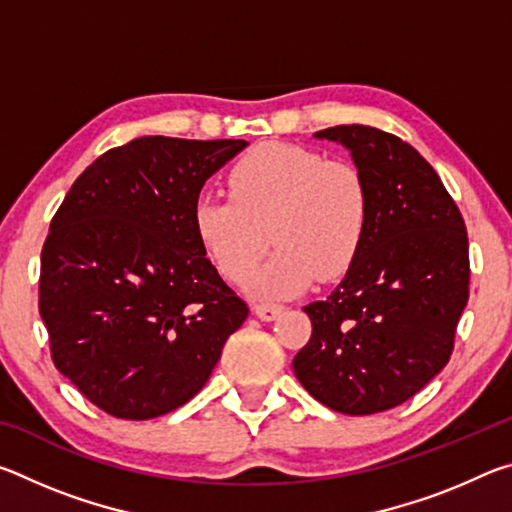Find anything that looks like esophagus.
Wrapping results in <instances>:
<instances>
[{"label":"esophagus","instance_id":"34e87169","mask_svg":"<svg viewBox=\"0 0 512 512\" xmlns=\"http://www.w3.org/2000/svg\"><path fill=\"white\" fill-rule=\"evenodd\" d=\"M282 305H277V302H257V305L253 307L255 316L262 318V320H275L277 316L282 314Z\"/></svg>","mask_w":512,"mask_h":512}]
</instances>
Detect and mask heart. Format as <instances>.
Segmentation results:
<instances>
[{
    "label": "heart",
    "instance_id": "heart-1",
    "mask_svg": "<svg viewBox=\"0 0 512 512\" xmlns=\"http://www.w3.org/2000/svg\"><path fill=\"white\" fill-rule=\"evenodd\" d=\"M230 198H201L194 230L207 257L230 282L244 284L277 246L253 287L264 298L305 291L348 273L366 239L372 198L352 162L291 144H262L225 178Z\"/></svg>",
    "mask_w": 512,
    "mask_h": 512
}]
</instances>
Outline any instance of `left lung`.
I'll return each mask as SVG.
<instances>
[{"mask_svg":"<svg viewBox=\"0 0 512 512\" xmlns=\"http://www.w3.org/2000/svg\"><path fill=\"white\" fill-rule=\"evenodd\" d=\"M366 176V239L343 282L305 307L311 336L293 359L307 393L332 411L400 406L447 366L470 296L465 221L431 164L372 126H334Z\"/></svg>","mask_w":512,"mask_h":512,"instance_id":"left-lung-1","label":"left lung"}]
</instances>
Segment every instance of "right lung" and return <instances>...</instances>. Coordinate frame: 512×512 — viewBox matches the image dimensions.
<instances>
[{"mask_svg":"<svg viewBox=\"0 0 512 512\" xmlns=\"http://www.w3.org/2000/svg\"><path fill=\"white\" fill-rule=\"evenodd\" d=\"M246 146L137 137L99 155L51 219L38 298L51 359L108 415L192 400L248 318L194 230L205 180Z\"/></svg>","mask_w":512,"mask_h":512,"instance_id":"right-lung-1","label":"right lung"}]
</instances>
